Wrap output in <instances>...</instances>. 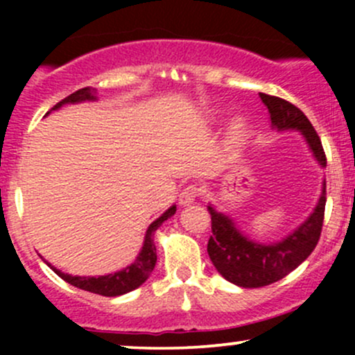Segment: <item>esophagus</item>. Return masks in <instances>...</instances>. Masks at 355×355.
Instances as JSON below:
<instances>
[{"mask_svg":"<svg viewBox=\"0 0 355 355\" xmlns=\"http://www.w3.org/2000/svg\"><path fill=\"white\" fill-rule=\"evenodd\" d=\"M198 187L197 185H187L185 189L180 191L178 195V203L180 205H190V203L195 202V198L198 197Z\"/></svg>","mask_w":355,"mask_h":355,"instance_id":"34e87169","label":"esophagus"}]
</instances>
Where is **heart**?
Segmentation results:
<instances>
[{"label": "heart", "instance_id": "b5f03b06", "mask_svg": "<svg viewBox=\"0 0 355 355\" xmlns=\"http://www.w3.org/2000/svg\"><path fill=\"white\" fill-rule=\"evenodd\" d=\"M243 130H245V121L242 118H234L229 126V137L232 140H239L243 135Z\"/></svg>", "mask_w": 355, "mask_h": 355}]
</instances>
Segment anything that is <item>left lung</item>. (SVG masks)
Segmentation results:
<instances>
[{"label": "left lung", "instance_id": "8db88e82", "mask_svg": "<svg viewBox=\"0 0 355 355\" xmlns=\"http://www.w3.org/2000/svg\"><path fill=\"white\" fill-rule=\"evenodd\" d=\"M270 115V126L277 132H299L320 168L327 166L320 138L309 118L292 103L279 96L259 93ZM325 209V178L320 197L309 217L291 234L275 242H259L237 227L230 215L209 203L211 237L207 252L217 272L239 287L255 288L270 285L295 270L312 254L319 242Z\"/></svg>", "mask_w": 355, "mask_h": 355}]
</instances>
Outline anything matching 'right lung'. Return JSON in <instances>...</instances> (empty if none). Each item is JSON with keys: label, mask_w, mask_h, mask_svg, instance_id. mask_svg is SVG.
<instances>
[{"label": "right lung", "mask_w": 355, "mask_h": 355, "mask_svg": "<svg viewBox=\"0 0 355 355\" xmlns=\"http://www.w3.org/2000/svg\"><path fill=\"white\" fill-rule=\"evenodd\" d=\"M98 96H96V89L95 88H81L78 92L71 93L70 96H67L64 100H61L60 103H56L46 115H50L53 110H60L63 105H76V103H83V101H96ZM177 211V205L170 207L168 210H165L164 214L160 215L157 220H153L152 223L148 225V229L145 232V239H144V245H141L140 252H138L137 259L133 260L132 263L120 268V270L112 272V274L107 275H71V274H64L61 272L60 268L53 267L50 262H46V266L55 272L56 275L61 277L64 282L71 284L73 287H78L81 291L92 292V294H98V295H105V297H118L123 295L126 292H132L135 288L140 287L141 284L148 279L150 274H152L155 263H157V248H155V232L158 230V227L168 220L172 215H175Z\"/></svg>", "instance_id": "1"}]
</instances>
